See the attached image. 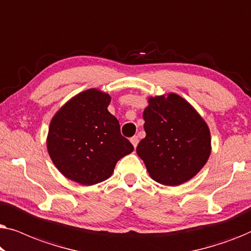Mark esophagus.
<instances>
[{
	"instance_id": "1",
	"label": "esophagus",
	"mask_w": 251,
	"mask_h": 251,
	"mask_svg": "<svg viewBox=\"0 0 251 251\" xmlns=\"http://www.w3.org/2000/svg\"><path fill=\"white\" fill-rule=\"evenodd\" d=\"M130 142H131L133 147L136 149L137 145H138V143H139V138L137 136H133V137H131V138H130Z\"/></svg>"
}]
</instances>
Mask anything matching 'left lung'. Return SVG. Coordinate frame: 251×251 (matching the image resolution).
<instances>
[{"instance_id": "8db88e82", "label": "left lung", "mask_w": 251, "mask_h": 251, "mask_svg": "<svg viewBox=\"0 0 251 251\" xmlns=\"http://www.w3.org/2000/svg\"><path fill=\"white\" fill-rule=\"evenodd\" d=\"M143 118L146 137L137 146V154L157 183L183 184L207 163L211 152L210 131L180 96L151 97Z\"/></svg>"}]
</instances>
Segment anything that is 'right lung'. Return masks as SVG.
Listing matches in <instances>:
<instances>
[{"label":"right lung","mask_w":251,"mask_h":251,"mask_svg":"<svg viewBox=\"0 0 251 251\" xmlns=\"http://www.w3.org/2000/svg\"><path fill=\"white\" fill-rule=\"evenodd\" d=\"M109 95L89 89L68 100L50 122L47 147L68 179L94 185L112 176L115 164L133 151L108 112Z\"/></svg>","instance_id":"obj_1"}]
</instances>
